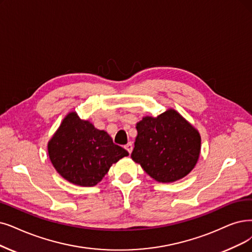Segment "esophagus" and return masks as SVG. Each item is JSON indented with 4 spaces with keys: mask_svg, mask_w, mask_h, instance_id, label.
Masks as SVG:
<instances>
[{
    "mask_svg": "<svg viewBox=\"0 0 252 252\" xmlns=\"http://www.w3.org/2000/svg\"><path fill=\"white\" fill-rule=\"evenodd\" d=\"M125 149L128 151V153H129V154H131V152H132V149H133L132 143H128V144L125 146Z\"/></svg>",
    "mask_w": 252,
    "mask_h": 252,
    "instance_id": "34e87169",
    "label": "esophagus"
}]
</instances>
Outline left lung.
I'll return each instance as SVG.
<instances>
[{
	"mask_svg": "<svg viewBox=\"0 0 252 252\" xmlns=\"http://www.w3.org/2000/svg\"><path fill=\"white\" fill-rule=\"evenodd\" d=\"M136 130L131 158L157 182H175L194 168L200 135L177 110L169 108L155 118L144 117Z\"/></svg>",
	"mask_w": 252,
	"mask_h": 252,
	"instance_id": "8db88e82",
	"label": "left lung"
}]
</instances>
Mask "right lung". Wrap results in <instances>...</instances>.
Wrapping results in <instances>:
<instances>
[{"instance_id":"add662e5","label":"right lung","mask_w":252,"mask_h":252,"mask_svg":"<svg viewBox=\"0 0 252 252\" xmlns=\"http://www.w3.org/2000/svg\"><path fill=\"white\" fill-rule=\"evenodd\" d=\"M47 150L57 172L68 182L84 187L98 184L113 163L129 155L104 130L95 128L75 112L64 118Z\"/></svg>"}]
</instances>
